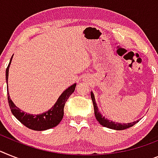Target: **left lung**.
I'll list each match as a JSON object with an SVG mask.
<instances>
[{
	"mask_svg": "<svg viewBox=\"0 0 158 158\" xmlns=\"http://www.w3.org/2000/svg\"><path fill=\"white\" fill-rule=\"evenodd\" d=\"M91 99H92V102H93L94 112H95V118H96V120H98V122L101 124L102 126L111 128V129H115V130H124V129H126V128L133 126L134 124H136L138 122V120H136V121L132 122V123L125 124V123H118V122H115L113 120H109L108 118L105 117L104 115H102L100 111L98 108L97 104L95 103V95H94L92 91H91Z\"/></svg>",
	"mask_w": 158,
	"mask_h": 158,
	"instance_id": "obj_1",
	"label": "left lung"
}]
</instances>
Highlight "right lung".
<instances>
[{"instance_id": "right-lung-1", "label": "right lung", "mask_w": 158, "mask_h": 158, "mask_svg": "<svg viewBox=\"0 0 158 158\" xmlns=\"http://www.w3.org/2000/svg\"><path fill=\"white\" fill-rule=\"evenodd\" d=\"M14 56V55H13ZM11 57L9 63L8 65L6 71H5V79L6 83L8 84V76H9V69L11 64V61L13 59ZM76 83H74L71 87L65 90L63 93L57 99L56 103L54 104L52 108L48 111L41 114L33 115V114L27 113V112L22 111L19 108H18L14 102L10 99L8 91V102H9V108L11 109V112L14 116L19 120L22 124L29 128L30 129H33L35 131H43L47 130L50 128L57 126L60 123L64 115V106L67 99L71 96V94L75 91Z\"/></svg>"}]
</instances>
